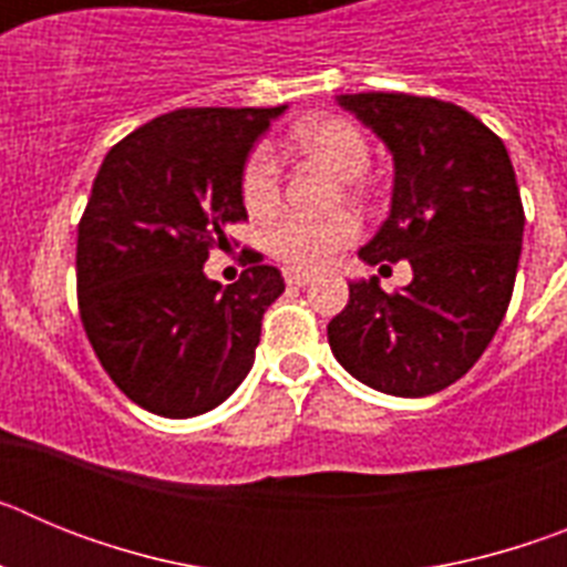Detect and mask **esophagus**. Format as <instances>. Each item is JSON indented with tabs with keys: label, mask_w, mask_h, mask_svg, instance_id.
Segmentation results:
<instances>
[{
	"label": "esophagus",
	"mask_w": 567,
	"mask_h": 567,
	"mask_svg": "<svg viewBox=\"0 0 567 567\" xmlns=\"http://www.w3.org/2000/svg\"><path fill=\"white\" fill-rule=\"evenodd\" d=\"M284 280L289 287H307V284H312V275L300 272V269H284Z\"/></svg>",
	"instance_id": "34e87169"
}]
</instances>
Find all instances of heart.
<instances>
[{
	"mask_svg": "<svg viewBox=\"0 0 567 567\" xmlns=\"http://www.w3.org/2000/svg\"><path fill=\"white\" fill-rule=\"evenodd\" d=\"M295 147L315 155L332 167L340 178H349L352 193H363V169L372 158V144L363 130L343 115H318L309 118L292 133ZM280 169L278 155L269 144H255L240 167V202L252 215H269L280 202ZM360 235V221L352 213H338L329 218H303V215L284 213L264 229V244L269 255L292 269H320L329 260L354 244Z\"/></svg>",
	"mask_w": 567,
	"mask_h": 567,
	"instance_id": "b5f03b06",
	"label": "heart"
}]
</instances>
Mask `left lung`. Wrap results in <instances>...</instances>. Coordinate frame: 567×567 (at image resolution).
<instances>
[{"instance_id":"1","label":"left lung","mask_w":567,"mask_h":567,"mask_svg":"<svg viewBox=\"0 0 567 567\" xmlns=\"http://www.w3.org/2000/svg\"><path fill=\"white\" fill-rule=\"evenodd\" d=\"M338 102L394 155L392 213L360 258H405L414 278L403 292L349 284L329 346L360 383L425 398L477 363L508 312L525 227L517 175L503 138L457 104L409 93Z\"/></svg>"}]
</instances>
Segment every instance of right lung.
<instances>
[{
    "mask_svg": "<svg viewBox=\"0 0 567 567\" xmlns=\"http://www.w3.org/2000/svg\"><path fill=\"white\" fill-rule=\"evenodd\" d=\"M284 110H173L99 167L79 221V318L110 380L147 412H209L252 369L284 278L247 249V269L221 289L204 260L227 247L229 224L247 221L240 167Z\"/></svg>",
    "mask_w": 567,
    "mask_h": 567,
    "instance_id": "1",
    "label": "right lung"
}]
</instances>
